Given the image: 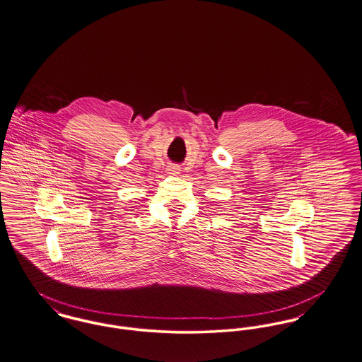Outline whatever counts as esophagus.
<instances>
[{"mask_svg": "<svg viewBox=\"0 0 362 362\" xmlns=\"http://www.w3.org/2000/svg\"><path fill=\"white\" fill-rule=\"evenodd\" d=\"M179 172H180V168L177 165H169L168 167V173H170V175H177Z\"/></svg>", "mask_w": 362, "mask_h": 362, "instance_id": "34e87169", "label": "esophagus"}]
</instances>
